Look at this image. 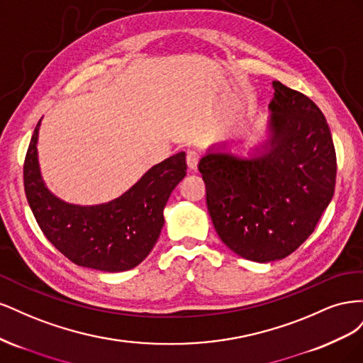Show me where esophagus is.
Wrapping results in <instances>:
<instances>
[{"mask_svg":"<svg viewBox=\"0 0 363 363\" xmlns=\"http://www.w3.org/2000/svg\"><path fill=\"white\" fill-rule=\"evenodd\" d=\"M199 162H200V152L188 151V155H186V163H188V168L191 171L196 169V167H199Z\"/></svg>","mask_w":363,"mask_h":363,"instance_id":"34e87169","label":"esophagus"}]
</instances>
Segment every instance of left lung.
<instances>
[{
  "label": "left lung",
  "mask_w": 363,
  "mask_h": 363,
  "mask_svg": "<svg viewBox=\"0 0 363 363\" xmlns=\"http://www.w3.org/2000/svg\"><path fill=\"white\" fill-rule=\"evenodd\" d=\"M267 139L248 157L212 145L200 160L206 203L223 242L267 263L312 235L332 201L336 155L327 121L306 95L272 82Z\"/></svg>",
  "instance_id": "obj_1"
}]
</instances>
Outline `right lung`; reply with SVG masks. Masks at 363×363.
Returning a JSON list of instances; mask_svg holds the SVG:
<instances>
[{
  "instance_id": "right-lung-1",
  "label": "right lung",
  "mask_w": 363,
  "mask_h": 363,
  "mask_svg": "<svg viewBox=\"0 0 363 363\" xmlns=\"http://www.w3.org/2000/svg\"><path fill=\"white\" fill-rule=\"evenodd\" d=\"M31 136L24 163V188L36 221L50 242L75 265L104 272L138 267L157 242L163 208L186 175V155L177 152L151 167L118 199L92 206L63 201L40 174L38 139Z\"/></svg>"
}]
</instances>
